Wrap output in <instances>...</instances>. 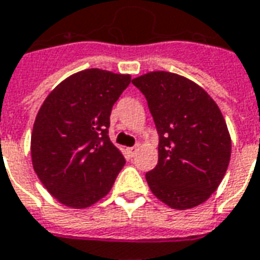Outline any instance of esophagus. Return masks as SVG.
I'll use <instances>...</instances> for the list:
<instances>
[{
	"mask_svg": "<svg viewBox=\"0 0 260 260\" xmlns=\"http://www.w3.org/2000/svg\"><path fill=\"white\" fill-rule=\"evenodd\" d=\"M136 151H138V146H134V147H129V149H128V154H129L131 157H134V155L136 154Z\"/></svg>",
	"mask_w": 260,
	"mask_h": 260,
	"instance_id": "esophagus-1",
	"label": "esophagus"
}]
</instances>
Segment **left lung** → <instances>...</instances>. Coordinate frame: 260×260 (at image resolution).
Segmentation results:
<instances>
[{"mask_svg": "<svg viewBox=\"0 0 260 260\" xmlns=\"http://www.w3.org/2000/svg\"><path fill=\"white\" fill-rule=\"evenodd\" d=\"M132 84L145 95L158 134V162L146 174L150 190L174 209L203 204L222 182L232 153L218 105L201 86L168 71Z\"/></svg>", "mask_w": 260, "mask_h": 260, "instance_id": "obj_1", "label": "left lung"}]
</instances>
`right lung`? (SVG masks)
Returning <instances> with one entry per match:
<instances>
[{"label": "right lung", "instance_id": "add662e5", "mask_svg": "<svg viewBox=\"0 0 260 260\" xmlns=\"http://www.w3.org/2000/svg\"><path fill=\"white\" fill-rule=\"evenodd\" d=\"M131 76L88 69L60 82L42 103L31 158L45 189L71 208H86L111 190L125 164L110 142L111 109Z\"/></svg>", "mask_w": 260, "mask_h": 260}]
</instances>
